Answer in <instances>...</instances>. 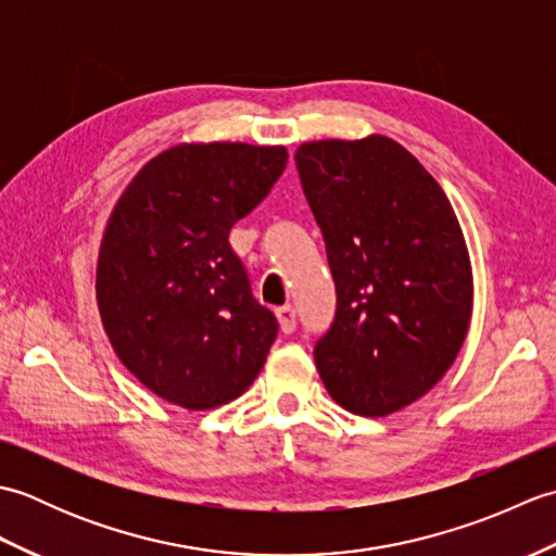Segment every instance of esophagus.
Returning <instances> with one entry per match:
<instances>
[{"label":"esophagus","mask_w":556,"mask_h":556,"mask_svg":"<svg viewBox=\"0 0 556 556\" xmlns=\"http://www.w3.org/2000/svg\"><path fill=\"white\" fill-rule=\"evenodd\" d=\"M277 317L285 334H291L293 329H296V308H293V305H281V308H277Z\"/></svg>","instance_id":"esophagus-1"}]
</instances>
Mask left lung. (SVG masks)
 <instances>
[{"label": "left lung", "mask_w": 556, "mask_h": 556, "mask_svg": "<svg viewBox=\"0 0 556 556\" xmlns=\"http://www.w3.org/2000/svg\"><path fill=\"white\" fill-rule=\"evenodd\" d=\"M296 169L337 287L317 372L339 406L387 416L428 394L464 344V231L440 184L392 138L303 143Z\"/></svg>", "instance_id": "obj_1"}]
</instances>
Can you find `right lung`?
Listing matches in <instances>:
<instances>
[{
	"instance_id": "right-lung-1",
	"label": "right lung",
	"mask_w": 556,
	"mask_h": 556,
	"mask_svg": "<svg viewBox=\"0 0 556 556\" xmlns=\"http://www.w3.org/2000/svg\"><path fill=\"white\" fill-rule=\"evenodd\" d=\"M287 160L281 146H176L112 212L96 281L104 332L126 368L176 406L227 404L263 370L279 325L255 301L229 231Z\"/></svg>"
}]
</instances>
